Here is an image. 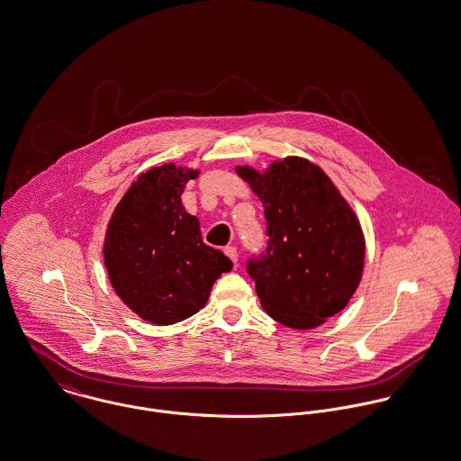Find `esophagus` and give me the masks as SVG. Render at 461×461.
<instances>
[{
  "instance_id": "obj_1",
  "label": "esophagus",
  "mask_w": 461,
  "mask_h": 461,
  "mask_svg": "<svg viewBox=\"0 0 461 461\" xmlns=\"http://www.w3.org/2000/svg\"><path fill=\"white\" fill-rule=\"evenodd\" d=\"M224 255L228 256L233 263H237V259H239V251H237V248H233V246L224 248Z\"/></svg>"
}]
</instances>
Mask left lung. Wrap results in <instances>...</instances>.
Listing matches in <instances>:
<instances>
[{"instance_id":"8db88e82","label":"left lung","mask_w":461,"mask_h":461,"mask_svg":"<svg viewBox=\"0 0 461 461\" xmlns=\"http://www.w3.org/2000/svg\"><path fill=\"white\" fill-rule=\"evenodd\" d=\"M265 206L267 255L248 265L270 318L307 330L345 309L362 279L366 240L357 213L327 173L288 155L263 171L237 166Z\"/></svg>"}]
</instances>
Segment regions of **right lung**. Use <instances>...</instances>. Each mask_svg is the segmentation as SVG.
<instances>
[{
  "mask_svg": "<svg viewBox=\"0 0 461 461\" xmlns=\"http://www.w3.org/2000/svg\"><path fill=\"white\" fill-rule=\"evenodd\" d=\"M200 169L166 162L141 173L107 222L104 265L120 301L155 325H173L205 307L233 263L206 246L182 193Z\"/></svg>",
  "mask_w": 461,
  "mask_h": 461,
  "instance_id": "1",
  "label": "right lung"
}]
</instances>
